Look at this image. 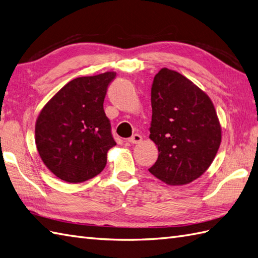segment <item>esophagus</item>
<instances>
[{
	"instance_id": "esophagus-1",
	"label": "esophagus",
	"mask_w": 258,
	"mask_h": 258,
	"mask_svg": "<svg viewBox=\"0 0 258 258\" xmlns=\"http://www.w3.org/2000/svg\"><path fill=\"white\" fill-rule=\"evenodd\" d=\"M141 140H142V137L138 134H135L128 139V142H130V144H139V142H141Z\"/></svg>"
}]
</instances>
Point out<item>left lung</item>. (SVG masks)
Listing matches in <instances>:
<instances>
[{
	"instance_id": "1",
	"label": "left lung",
	"mask_w": 258,
	"mask_h": 258,
	"mask_svg": "<svg viewBox=\"0 0 258 258\" xmlns=\"http://www.w3.org/2000/svg\"><path fill=\"white\" fill-rule=\"evenodd\" d=\"M150 139L159 157L149 172L169 185L201 176L221 145V125L209 96L181 74L162 68L151 86Z\"/></svg>"
}]
</instances>
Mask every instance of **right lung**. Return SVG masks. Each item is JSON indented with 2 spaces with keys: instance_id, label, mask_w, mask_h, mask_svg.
Here are the masks:
<instances>
[{
  "instance_id": "1",
  "label": "right lung",
  "mask_w": 258,
  "mask_h": 258,
  "mask_svg": "<svg viewBox=\"0 0 258 258\" xmlns=\"http://www.w3.org/2000/svg\"><path fill=\"white\" fill-rule=\"evenodd\" d=\"M116 73L78 77L66 84L42 109L35 142L44 164L60 180L81 183L99 174L116 146L104 110Z\"/></svg>"
}]
</instances>
